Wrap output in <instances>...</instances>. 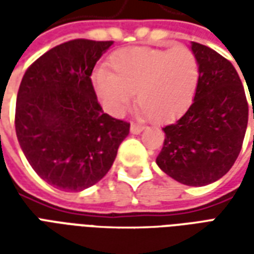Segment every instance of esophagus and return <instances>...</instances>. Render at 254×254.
Masks as SVG:
<instances>
[{
  "instance_id": "34e87169",
  "label": "esophagus",
  "mask_w": 254,
  "mask_h": 254,
  "mask_svg": "<svg viewBox=\"0 0 254 254\" xmlns=\"http://www.w3.org/2000/svg\"><path fill=\"white\" fill-rule=\"evenodd\" d=\"M144 127L143 125H140V124H134V122L130 124V132H132L133 134H138V133H141Z\"/></svg>"
}]
</instances>
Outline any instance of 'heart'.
<instances>
[{
  "mask_svg": "<svg viewBox=\"0 0 254 254\" xmlns=\"http://www.w3.org/2000/svg\"><path fill=\"white\" fill-rule=\"evenodd\" d=\"M111 72L94 74V88L107 113L120 117L136 99L138 113L156 121L180 116L194 98L200 66L194 53L185 46L174 49L130 47L113 53Z\"/></svg>",
  "mask_w": 254,
  "mask_h": 254,
  "instance_id": "1",
  "label": "heart"
}]
</instances>
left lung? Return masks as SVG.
I'll return each instance as SVG.
<instances>
[{
  "label": "left lung",
  "instance_id": "left-lung-1",
  "mask_svg": "<svg viewBox=\"0 0 254 254\" xmlns=\"http://www.w3.org/2000/svg\"><path fill=\"white\" fill-rule=\"evenodd\" d=\"M191 52L200 66L194 100L184 116L163 127L165 141L156 163L184 185L204 187L222 178L238 158L249 106L229 60L197 42H191Z\"/></svg>",
  "mask_w": 254,
  "mask_h": 254
}]
</instances>
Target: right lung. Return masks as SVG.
Wrapping results in <instances>:
<instances>
[{"mask_svg": "<svg viewBox=\"0 0 254 254\" xmlns=\"http://www.w3.org/2000/svg\"><path fill=\"white\" fill-rule=\"evenodd\" d=\"M113 41L73 39L32 63L20 83L14 127L20 147L43 181L65 191L107 174L130 124L96 99L91 74Z\"/></svg>", "mask_w": 254, "mask_h": 254, "instance_id": "add662e5", "label": "right lung"}]
</instances>
